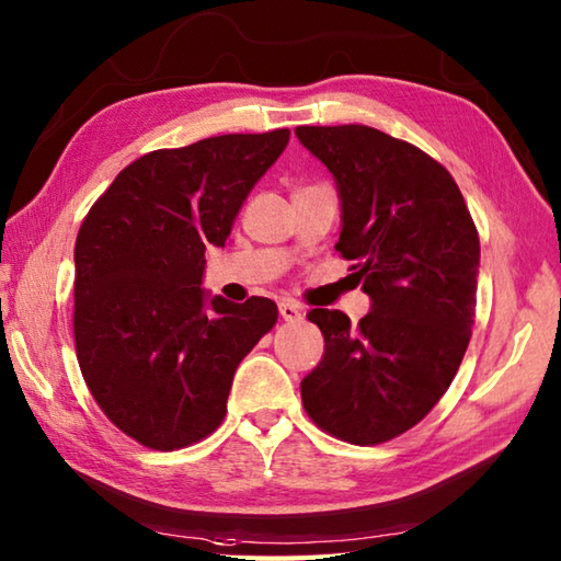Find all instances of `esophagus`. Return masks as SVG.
<instances>
[{
    "instance_id": "1",
    "label": "esophagus",
    "mask_w": 561,
    "mask_h": 561,
    "mask_svg": "<svg viewBox=\"0 0 561 561\" xmlns=\"http://www.w3.org/2000/svg\"><path fill=\"white\" fill-rule=\"evenodd\" d=\"M301 304L291 301V299H282L279 301V316L284 321H301Z\"/></svg>"
}]
</instances>
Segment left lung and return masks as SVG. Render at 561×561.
Returning <instances> with one entry per match:
<instances>
[{
  "label": "left lung",
  "instance_id": "obj_1",
  "mask_svg": "<svg viewBox=\"0 0 561 561\" xmlns=\"http://www.w3.org/2000/svg\"><path fill=\"white\" fill-rule=\"evenodd\" d=\"M339 183L351 260L373 309L358 325L313 309L325 353L301 380L319 430L373 446L412 430L442 400L471 341L478 287L476 222L454 176L410 141L365 125L297 127Z\"/></svg>",
  "mask_w": 561,
  "mask_h": 561
}]
</instances>
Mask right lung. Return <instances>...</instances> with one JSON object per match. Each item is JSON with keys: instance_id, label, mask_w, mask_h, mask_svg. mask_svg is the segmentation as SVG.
Masks as SVG:
<instances>
[{"instance_id": "obj_1", "label": "right lung", "mask_w": 561, "mask_h": 561, "mask_svg": "<svg viewBox=\"0 0 561 561\" xmlns=\"http://www.w3.org/2000/svg\"><path fill=\"white\" fill-rule=\"evenodd\" d=\"M289 129L220 135L131 161L76 240L80 373L107 420L147 449L174 451L226 420L240 360L277 323V304L206 301V248H222L242 201Z\"/></svg>"}]
</instances>
